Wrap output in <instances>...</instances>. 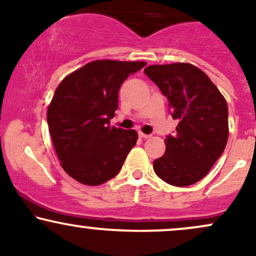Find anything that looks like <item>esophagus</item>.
<instances>
[{
	"instance_id": "esophagus-1",
	"label": "esophagus",
	"mask_w": 256,
	"mask_h": 256,
	"mask_svg": "<svg viewBox=\"0 0 256 256\" xmlns=\"http://www.w3.org/2000/svg\"><path fill=\"white\" fill-rule=\"evenodd\" d=\"M138 136H140V138H149L150 137V134H143V132H140V134H138Z\"/></svg>"
}]
</instances>
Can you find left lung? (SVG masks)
Returning <instances> with one entry per match:
<instances>
[{"label": "left lung", "instance_id": "8db88e82", "mask_svg": "<svg viewBox=\"0 0 256 256\" xmlns=\"http://www.w3.org/2000/svg\"><path fill=\"white\" fill-rule=\"evenodd\" d=\"M144 73L168 100L176 134L166 137V152L152 162L158 178L174 186L198 183L224 152L228 110L224 96L208 76L190 64H152Z\"/></svg>", "mask_w": 256, "mask_h": 256}]
</instances>
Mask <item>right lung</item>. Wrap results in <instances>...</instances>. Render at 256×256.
Wrapping results in <instances>:
<instances>
[{
	"mask_svg": "<svg viewBox=\"0 0 256 256\" xmlns=\"http://www.w3.org/2000/svg\"><path fill=\"white\" fill-rule=\"evenodd\" d=\"M140 61L98 60L61 82L48 107L46 120L64 172L85 185H100L118 174L136 144L134 130L110 126L118 92L142 70Z\"/></svg>",
	"mask_w": 256,
	"mask_h": 256,
	"instance_id": "right-lung-1",
	"label": "right lung"
}]
</instances>
